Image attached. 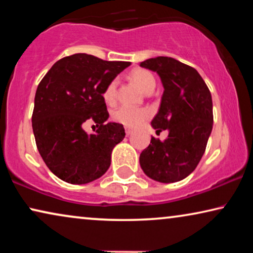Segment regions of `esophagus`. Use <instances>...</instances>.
<instances>
[{"label":"esophagus","mask_w":253,"mask_h":253,"mask_svg":"<svg viewBox=\"0 0 253 253\" xmlns=\"http://www.w3.org/2000/svg\"><path fill=\"white\" fill-rule=\"evenodd\" d=\"M132 132H133V130L131 129V127H126V136H130V134Z\"/></svg>","instance_id":"1"}]
</instances>
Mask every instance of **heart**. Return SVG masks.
Masks as SVG:
<instances>
[{"mask_svg": "<svg viewBox=\"0 0 253 253\" xmlns=\"http://www.w3.org/2000/svg\"><path fill=\"white\" fill-rule=\"evenodd\" d=\"M130 77L132 81L136 83L141 91L145 93L153 92L155 88V78L148 70L145 69H134L131 72ZM116 89H117V81L113 79L109 82L103 89L102 96L103 100L109 105H113L116 100ZM151 116L150 110L146 108H133L129 106H122L117 108L113 114V119L124 126L134 127L140 126L141 123L145 122L148 117Z\"/></svg>", "mask_w": 253, "mask_h": 253, "instance_id": "obj_1", "label": "heart"}]
</instances>
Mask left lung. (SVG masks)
Here are the masks:
<instances>
[{
	"instance_id": "left-lung-1",
	"label": "left lung",
	"mask_w": 253,
	"mask_h": 253,
	"mask_svg": "<svg viewBox=\"0 0 253 253\" xmlns=\"http://www.w3.org/2000/svg\"><path fill=\"white\" fill-rule=\"evenodd\" d=\"M140 67L161 79L164 94L151 124L159 132L168 131L164 141L152 137L140 153V167L157 182L182 181L199 164L212 132V95L198 71L175 58H148Z\"/></svg>"
}]
</instances>
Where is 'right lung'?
<instances>
[{
    "label": "right lung",
    "mask_w": 253,
    "mask_h": 253,
    "mask_svg": "<svg viewBox=\"0 0 253 253\" xmlns=\"http://www.w3.org/2000/svg\"><path fill=\"white\" fill-rule=\"evenodd\" d=\"M129 65L74 54L57 61L40 82L34 98L33 133L44 164L62 181L86 184L108 170L113 148L126 132L122 124H105L109 114L102 93ZM88 119L100 126L94 134L82 129Z\"/></svg>",
    "instance_id": "right-lung-1"
}]
</instances>
